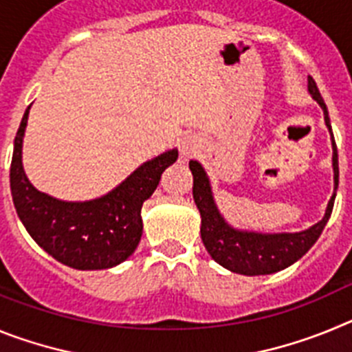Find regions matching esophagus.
<instances>
[{
  "mask_svg": "<svg viewBox=\"0 0 352 352\" xmlns=\"http://www.w3.org/2000/svg\"><path fill=\"white\" fill-rule=\"evenodd\" d=\"M197 149H199L197 141H195V139H192V138H186L185 141L182 142V146H179V151H182L183 158L194 157V155L197 153Z\"/></svg>",
  "mask_w": 352,
  "mask_h": 352,
  "instance_id": "1",
  "label": "esophagus"
}]
</instances>
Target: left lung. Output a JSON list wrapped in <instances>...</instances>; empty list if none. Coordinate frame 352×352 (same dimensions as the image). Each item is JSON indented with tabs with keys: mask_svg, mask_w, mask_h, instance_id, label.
Returning <instances> with one entry per match:
<instances>
[{
	"mask_svg": "<svg viewBox=\"0 0 352 352\" xmlns=\"http://www.w3.org/2000/svg\"><path fill=\"white\" fill-rule=\"evenodd\" d=\"M309 93L317 104L321 105L324 113V123L331 135V148H333V195L328 201L324 217L312 227L300 232H257L245 231L232 227L223 219L219 206L214 203L211 183L204 167L197 160H190L188 167L194 176V201L201 213V238L206 247L208 254L214 263H219L226 270L239 275L256 276L272 275L289 268L291 264L300 261L301 257L314 247L322 229L328 223L331 211H333L335 197L338 188V153L335 144L331 123H329L328 109L317 84L309 76Z\"/></svg>",
	"mask_w": 352,
	"mask_h": 352,
	"instance_id": "left-lung-1",
	"label": "left lung"
}]
</instances>
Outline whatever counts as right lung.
<instances>
[{
  "label": "right lung",
  "instance_id": "right-lung-1",
  "mask_svg": "<svg viewBox=\"0 0 352 352\" xmlns=\"http://www.w3.org/2000/svg\"><path fill=\"white\" fill-rule=\"evenodd\" d=\"M30 107L15 135L10 166V190L19 219L38 247L65 266H118L138 248L142 203L157 190L162 173L178 160V149H167L144 162L105 195L91 201H61L36 190L24 173L23 139Z\"/></svg>",
  "mask_w": 352,
  "mask_h": 352
}]
</instances>
